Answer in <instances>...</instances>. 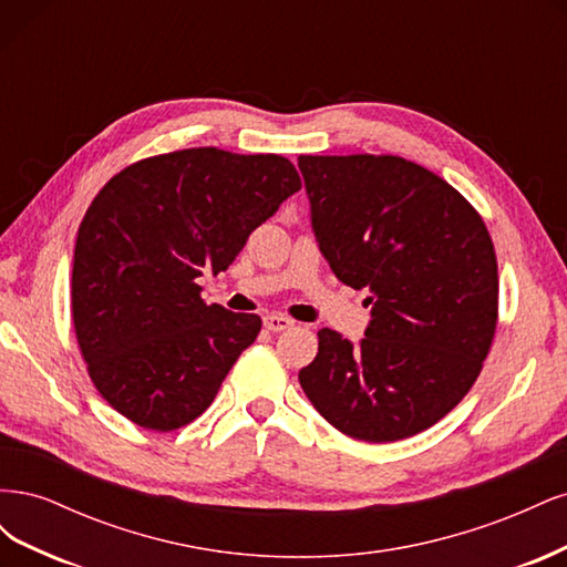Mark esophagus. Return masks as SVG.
<instances>
[{"label": "esophagus", "mask_w": 567, "mask_h": 567, "mask_svg": "<svg viewBox=\"0 0 567 567\" xmlns=\"http://www.w3.org/2000/svg\"><path fill=\"white\" fill-rule=\"evenodd\" d=\"M262 323H265V329H267V331H271V333H279V331L290 329V326H293L296 321H293V319H288V317H284V315H267V317L262 319Z\"/></svg>", "instance_id": "1"}]
</instances>
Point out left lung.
I'll return each instance as SVG.
<instances>
[{
	"instance_id": "obj_1",
	"label": "left lung",
	"mask_w": 567,
	"mask_h": 567,
	"mask_svg": "<svg viewBox=\"0 0 567 567\" xmlns=\"http://www.w3.org/2000/svg\"><path fill=\"white\" fill-rule=\"evenodd\" d=\"M298 167L321 255L342 284L371 293L362 342L321 329L300 385L354 440L416 435L466 398L492 348L489 231L452 184L400 156H300Z\"/></svg>"
}]
</instances>
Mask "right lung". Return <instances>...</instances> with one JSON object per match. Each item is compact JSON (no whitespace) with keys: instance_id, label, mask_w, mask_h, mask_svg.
<instances>
[{"instance_id":"add662e5","label":"right lung","mask_w":567,"mask_h":567,"mask_svg":"<svg viewBox=\"0 0 567 567\" xmlns=\"http://www.w3.org/2000/svg\"><path fill=\"white\" fill-rule=\"evenodd\" d=\"M300 186L277 153L200 146L132 163L101 188L78 229L71 307L117 414L169 433L213 404L262 319L205 305L196 279L225 271Z\"/></svg>"}]
</instances>
